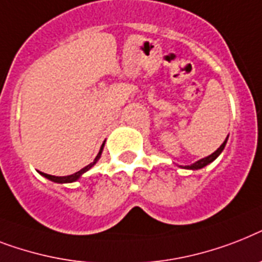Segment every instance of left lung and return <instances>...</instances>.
<instances>
[{"mask_svg": "<svg viewBox=\"0 0 262 262\" xmlns=\"http://www.w3.org/2000/svg\"><path fill=\"white\" fill-rule=\"evenodd\" d=\"M227 139H229V135H227V138L225 139V142L221 144V147L217 148L216 151H214L211 156L206 157V158H202V160L196 161L194 164H190V165H185V166H181L180 165V167H183V169H189V170H199V169H202V167L207 166V165H210L211 162H214L215 160H216L217 157L221 156L222 151H223V148H225L226 143H227Z\"/></svg>", "mask_w": 262, "mask_h": 262, "instance_id": "left-lung-1", "label": "left lung"}]
</instances>
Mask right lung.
Returning <instances> with one entry per match:
<instances>
[{"instance_id": "1", "label": "right lung", "mask_w": 262, "mask_h": 262, "mask_svg": "<svg viewBox=\"0 0 262 262\" xmlns=\"http://www.w3.org/2000/svg\"><path fill=\"white\" fill-rule=\"evenodd\" d=\"M104 144H105V141H104V143L101 144V147H100V151H98V154L96 156L95 161L92 162V164H89L88 166H85L83 169H81V170H78L77 173H74V174H70V176H62V177H58V176H51V174H47V173H43V171H39L43 177H46L47 180H50V181H52V183H58V184H70V183H74V181H77V180H79L81 177H82L83 173H86L89 169H92V167L95 166L96 164H97V161L100 160V157H101V152L102 150H104Z\"/></svg>"}]
</instances>
